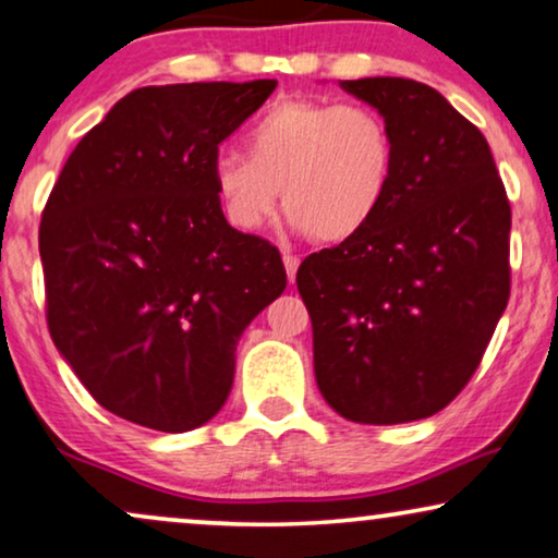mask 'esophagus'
<instances>
[{
	"label": "esophagus",
	"instance_id": "obj_1",
	"mask_svg": "<svg viewBox=\"0 0 558 558\" xmlns=\"http://www.w3.org/2000/svg\"><path fill=\"white\" fill-rule=\"evenodd\" d=\"M283 265H286L288 280H291V283H295V272H299V265H301V259L295 257V255H291V252H286V255H283Z\"/></svg>",
	"mask_w": 558,
	"mask_h": 558
}]
</instances>
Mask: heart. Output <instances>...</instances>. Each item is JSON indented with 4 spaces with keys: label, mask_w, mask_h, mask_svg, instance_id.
<instances>
[{
    "label": "heart",
    "mask_w": 558,
    "mask_h": 558,
    "mask_svg": "<svg viewBox=\"0 0 558 558\" xmlns=\"http://www.w3.org/2000/svg\"><path fill=\"white\" fill-rule=\"evenodd\" d=\"M247 158L219 150L211 189L225 219L259 232L280 204L295 229L333 244L360 234L380 211L396 170V140L365 104L280 99L244 132Z\"/></svg>",
    "instance_id": "heart-1"
}]
</instances>
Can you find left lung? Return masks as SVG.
<instances>
[{
  "label": "left lung",
  "mask_w": 558,
  "mask_h": 558,
  "mask_svg": "<svg viewBox=\"0 0 558 558\" xmlns=\"http://www.w3.org/2000/svg\"><path fill=\"white\" fill-rule=\"evenodd\" d=\"M390 124L396 170L375 219L295 275L322 396L354 423L447 408L510 299V202L482 132L411 78L339 81Z\"/></svg>",
  "instance_id": "8db88e82"
}]
</instances>
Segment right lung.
<instances>
[{
    "instance_id": "add662e5",
    "label": "right lung",
    "mask_w": 558,
    "mask_h": 558,
    "mask_svg": "<svg viewBox=\"0 0 558 558\" xmlns=\"http://www.w3.org/2000/svg\"><path fill=\"white\" fill-rule=\"evenodd\" d=\"M278 81L145 86L88 130L40 221L48 329L92 398L181 434L214 418L242 331L286 291L280 252L227 225L219 143Z\"/></svg>"
}]
</instances>
